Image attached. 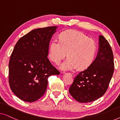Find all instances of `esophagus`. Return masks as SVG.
<instances>
[{"mask_svg": "<svg viewBox=\"0 0 120 120\" xmlns=\"http://www.w3.org/2000/svg\"><path fill=\"white\" fill-rule=\"evenodd\" d=\"M68 74H69V75H71V76H73V77H74L75 76V74L74 73H68Z\"/></svg>", "mask_w": 120, "mask_h": 120, "instance_id": "1", "label": "esophagus"}]
</instances>
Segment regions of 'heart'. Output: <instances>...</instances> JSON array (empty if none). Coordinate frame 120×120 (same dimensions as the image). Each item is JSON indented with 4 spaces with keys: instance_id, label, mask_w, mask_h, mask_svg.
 <instances>
[{
    "instance_id": "b5f03b06",
    "label": "heart",
    "mask_w": 120,
    "mask_h": 120,
    "mask_svg": "<svg viewBox=\"0 0 120 120\" xmlns=\"http://www.w3.org/2000/svg\"><path fill=\"white\" fill-rule=\"evenodd\" d=\"M68 58L60 65L62 70H72L79 68L86 69L91 66L96 58L97 46L92 39L82 33L68 30L62 33L60 39L52 40L49 57L58 64L66 56Z\"/></svg>"
}]
</instances>
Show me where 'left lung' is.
<instances>
[{
    "mask_svg": "<svg viewBox=\"0 0 120 120\" xmlns=\"http://www.w3.org/2000/svg\"><path fill=\"white\" fill-rule=\"evenodd\" d=\"M114 71V55L109 42L99 37V50L94 62L75 76L69 87L71 96L80 103H89L106 92Z\"/></svg>",
    "mask_w": 120,
    "mask_h": 120,
    "instance_id": "1",
    "label": "left lung"
}]
</instances>
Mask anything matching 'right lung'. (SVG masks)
<instances>
[{
  "label": "right lung",
  "instance_id": "1",
  "mask_svg": "<svg viewBox=\"0 0 120 120\" xmlns=\"http://www.w3.org/2000/svg\"><path fill=\"white\" fill-rule=\"evenodd\" d=\"M57 26L34 29L18 40L9 63V82L19 99L33 102L46 91L48 78L60 72L47 58L49 44Z\"/></svg>",
  "mask_w": 120,
  "mask_h": 120
}]
</instances>
